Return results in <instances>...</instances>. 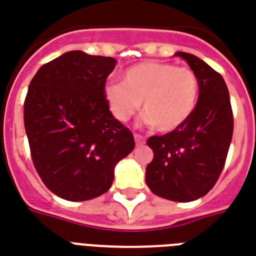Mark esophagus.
Masks as SVG:
<instances>
[{
  "label": "esophagus",
  "mask_w": 256,
  "mask_h": 256,
  "mask_svg": "<svg viewBox=\"0 0 256 256\" xmlns=\"http://www.w3.org/2000/svg\"><path fill=\"white\" fill-rule=\"evenodd\" d=\"M134 140H136V144H137V145H142V144H145V137L141 136V134H134Z\"/></svg>",
  "instance_id": "esophagus-1"
}]
</instances>
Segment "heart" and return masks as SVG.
Masks as SVG:
<instances>
[{
	"mask_svg": "<svg viewBox=\"0 0 256 256\" xmlns=\"http://www.w3.org/2000/svg\"><path fill=\"white\" fill-rule=\"evenodd\" d=\"M104 96L114 118L126 122L142 102L144 119L158 132H172L186 123L200 99V78L187 66L141 62L124 70L122 82H110Z\"/></svg>",
	"mask_w": 256,
	"mask_h": 256,
	"instance_id": "obj_1",
	"label": "heart"
}]
</instances>
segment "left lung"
I'll return each instance as SVG.
<instances>
[{
  "instance_id": "8db88e82",
  "label": "left lung",
  "mask_w": 256,
  "mask_h": 256,
  "mask_svg": "<svg viewBox=\"0 0 256 256\" xmlns=\"http://www.w3.org/2000/svg\"><path fill=\"white\" fill-rule=\"evenodd\" d=\"M200 78L194 114L180 128L148 138L153 160L145 180L153 194L191 202L206 196L224 168L234 133V115L224 78L198 56L178 51Z\"/></svg>"
}]
</instances>
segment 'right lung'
<instances>
[{
	"label": "right lung",
	"mask_w": 256,
	"mask_h": 256,
	"mask_svg": "<svg viewBox=\"0 0 256 256\" xmlns=\"http://www.w3.org/2000/svg\"><path fill=\"white\" fill-rule=\"evenodd\" d=\"M116 65L111 56L68 51L34 76L24 102V126L34 166L47 188L66 200L102 196L114 170L136 146L104 96Z\"/></svg>",
	"instance_id": "right-lung-1"
}]
</instances>
